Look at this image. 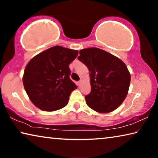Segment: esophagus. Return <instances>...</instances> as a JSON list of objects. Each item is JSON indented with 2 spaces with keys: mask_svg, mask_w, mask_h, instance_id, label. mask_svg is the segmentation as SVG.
I'll list each match as a JSON object with an SVG mask.
<instances>
[{
  "mask_svg": "<svg viewBox=\"0 0 158 158\" xmlns=\"http://www.w3.org/2000/svg\"><path fill=\"white\" fill-rule=\"evenodd\" d=\"M81 84H82V81H81H81H78V85H79V86H80V85H81Z\"/></svg>",
  "mask_w": 158,
  "mask_h": 158,
  "instance_id": "34e87169",
  "label": "esophagus"
}]
</instances>
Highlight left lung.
<instances>
[{"label": "left lung", "instance_id": "obj_1", "mask_svg": "<svg viewBox=\"0 0 158 158\" xmlns=\"http://www.w3.org/2000/svg\"><path fill=\"white\" fill-rule=\"evenodd\" d=\"M78 59L89 69L91 90L85 96L88 106L99 113L116 109L126 98L130 74L120 58L98 48L79 51Z\"/></svg>", "mask_w": 158, "mask_h": 158}]
</instances>
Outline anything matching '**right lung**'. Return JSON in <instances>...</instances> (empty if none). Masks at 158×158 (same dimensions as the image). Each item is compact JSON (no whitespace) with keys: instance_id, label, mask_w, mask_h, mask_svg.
<instances>
[{"instance_id":"add662e5","label":"right lung","mask_w":158,"mask_h":158,"mask_svg":"<svg viewBox=\"0 0 158 158\" xmlns=\"http://www.w3.org/2000/svg\"><path fill=\"white\" fill-rule=\"evenodd\" d=\"M78 53L77 50L55 46L29 61L23 84L35 106L43 111H54L68 105L71 92L77 89L69 79V65Z\"/></svg>"}]
</instances>
